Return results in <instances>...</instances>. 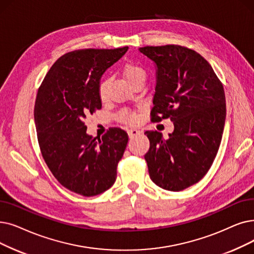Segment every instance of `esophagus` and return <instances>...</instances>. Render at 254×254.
Wrapping results in <instances>:
<instances>
[{
    "label": "esophagus",
    "instance_id": "esophagus-1",
    "mask_svg": "<svg viewBox=\"0 0 254 254\" xmlns=\"http://www.w3.org/2000/svg\"><path fill=\"white\" fill-rule=\"evenodd\" d=\"M127 133H128V137H129V138H134L135 136L140 135V134L142 133V131L139 130V129H137V128H129V129L127 130Z\"/></svg>",
    "mask_w": 254,
    "mask_h": 254
}]
</instances>
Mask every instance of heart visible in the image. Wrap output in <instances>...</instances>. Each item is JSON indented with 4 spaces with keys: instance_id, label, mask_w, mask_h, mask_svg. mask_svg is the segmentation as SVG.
Here are the masks:
<instances>
[{
    "instance_id": "heart-1",
    "label": "heart",
    "mask_w": 254,
    "mask_h": 254,
    "mask_svg": "<svg viewBox=\"0 0 254 254\" xmlns=\"http://www.w3.org/2000/svg\"><path fill=\"white\" fill-rule=\"evenodd\" d=\"M123 73L125 75V78L127 79V81L130 85H134L135 83L140 82V81L145 82V80H146V71L143 69L141 66H139L138 64H135V63L126 64L123 68ZM108 85H109V80L105 79L100 82V84H98V87H97L98 96H100V98L103 101L106 100V97H107ZM116 118L119 121H123V123H126V124H135L138 120L137 115L134 112L129 111V110H127V109L120 110V111L116 114Z\"/></svg>"
}]
</instances>
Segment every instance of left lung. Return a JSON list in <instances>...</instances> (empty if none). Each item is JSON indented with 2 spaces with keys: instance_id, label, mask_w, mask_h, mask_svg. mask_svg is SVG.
Returning a JSON list of instances; mask_svg holds the SVG:
<instances>
[{
  "instance_id": "1",
  "label": "left lung",
  "mask_w": 254,
  "mask_h": 254,
  "mask_svg": "<svg viewBox=\"0 0 254 254\" xmlns=\"http://www.w3.org/2000/svg\"><path fill=\"white\" fill-rule=\"evenodd\" d=\"M139 51L157 65L150 116L170 118L174 130L164 139L146 130L150 146L144 156L151 181L168 191L199 182L211 168L221 143L226 117L224 88L200 54L178 45Z\"/></svg>"
}]
</instances>
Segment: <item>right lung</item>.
Here are the masks:
<instances>
[{
	"label": "right lung",
	"mask_w": 254,
	"mask_h": 254,
	"mask_svg": "<svg viewBox=\"0 0 254 254\" xmlns=\"http://www.w3.org/2000/svg\"><path fill=\"white\" fill-rule=\"evenodd\" d=\"M127 47L85 49L63 55L43 79L34 120L43 160L66 189L86 197L111 188L128 140L127 131L110 127L102 138L87 135L85 118L102 108L97 87L103 73Z\"/></svg>",
	"instance_id": "right-lung-1"
}]
</instances>
